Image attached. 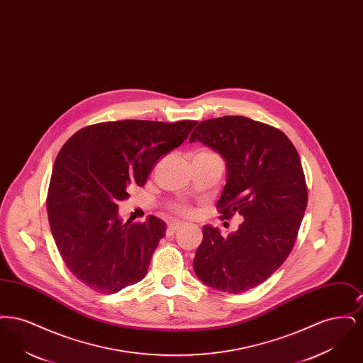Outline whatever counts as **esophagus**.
Listing matches in <instances>:
<instances>
[{"mask_svg": "<svg viewBox=\"0 0 363 363\" xmlns=\"http://www.w3.org/2000/svg\"><path fill=\"white\" fill-rule=\"evenodd\" d=\"M182 223H170V225H167V231H166V235L167 237H172L175 231H178L181 227H182Z\"/></svg>", "mask_w": 363, "mask_h": 363, "instance_id": "34e87169", "label": "esophagus"}]
</instances>
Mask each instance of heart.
I'll list each match as a JSON object with an SVG mask.
<instances>
[{"instance_id": "b5f03b06", "label": "heart", "mask_w": 363, "mask_h": 363, "mask_svg": "<svg viewBox=\"0 0 363 363\" xmlns=\"http://www.w3.org/2000/svg\"><path fill=\"white\" fill-rule=\"evenodd\" d=\"M197 155H216L213 151H211V150H200V151H197ZM172 211L175 212L177 215H179V216H190V215H193V209L191 208L188 207L186 204H174L173 207H172Z\"/></svg>"}]
</instances>
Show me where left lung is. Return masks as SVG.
I'll list each match as a JSON object with an SVG mask.
<instances>
[{
	"instance_id": "left-lung-1",
	"label": "left lung",
	"mask_w": 363,
	"mask_h": 363,
	"mask_svg": "<svg viewBox=\"0 0 363 363\" xmlns=\"http://www.w3.org/2000/svg\"><path fill=\"white\" fill-rule=\"evenodd\" d=\"M189 141L225 159L227 184L216 203L220 218L238 212L245 219L225 238L204 225L193 269L215 290L245 293L271 277L293 250L308 206L301 159L281 130L241 116L201 121Z\"/></svg>"
}]
</instances>
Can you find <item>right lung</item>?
I'll list each match as a JSON object with an SVG mask.
<instances>
[{"mask_svg": "<svg viewBox=\"0 0 363 363\" xmlns=\"http://www.w3.org/2000/svg\"><path fill=\"white\" fill-rule=\"evenodd\" d=\"M197 121L101 122L77 130L55 157L46 208L58 252L91 290L114 294L145 277L166 223H123L118 201L143 186L157 159Z\"/></svg>", "mask_w": 363, "mask_h": 363, "instance_id": "add662e5", "label": "right lung"}]
</instances>
